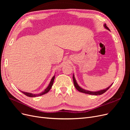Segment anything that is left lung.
I'll use <instances>...</instances> for the list:
<instances>
[{
    "label": "left lung",
    "instance_id": "1",
    "mask_svg": "<svg viewBox=\"0 0 130 130\" xmlns=\"http://www.w3.org/2000/svg\"><path fill=\"white\" fill-rule=\"evenodd\" d=\"M104 26L105 29H106L107 30L110 31L108 27L106 26V24H104ZM73 82H74V85L75 87L76 88V89L78 90V91H79L80 92L82 93H84L85 94H90V95H101V94H103V93H104L105 92H106L107 90L110 88V87L113 85V84L112 85H110L109 87H108L107 88H106L105 89H101L100 90H98V91H95V92H93V91H89V90H86L84 88H82V87H81L80 86L78 85V84L77 83L76 80L75 79V78L74 76V74H73Z\"/></svg>",
    "mask_w": 130,
    "mask_h": 130
}]
</instances>
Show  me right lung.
<instances>
[{
	"mask_svg": "<svg viewBox=\"0 0 130 130\" xmlns=\"http://www.w3.org/2000/svg\"><path fill=\"white\" fill-rule=\"evenodd\" d=\"M55 76H54L52 78V79H51V81L50 82V83L48 85V87H47L43 91L40 93L39 94H33V93H29V92H23V91H21V92H22L23 94H25V95H26V96H29V97H36V96H41L42 95H44V94H46L48 93L49 90H50L51 88L52 87V86L53 85V83H54V79H55Z\"/></svg>",
	"mask_w": 130,
	"mask_h": 130,
	"instance_id": "1",
	"label": "right lung"
}]
</instances>
